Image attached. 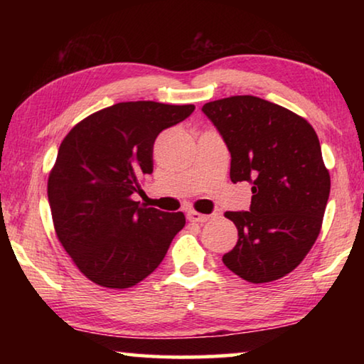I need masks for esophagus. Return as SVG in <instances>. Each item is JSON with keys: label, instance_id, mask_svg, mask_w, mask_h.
<instances>
[{"label": "esophagus", "instance_id": "1", "mask_svg": "<svg viewBox=\"0 0 364 364\" xmlns=\"http://www.w3.org/2000/svg\"><path fill=\"white\" fill-rule=\"evenodd\" d=\"M208 218H210V217H208V215L194 212V210H191V212L188 213V220L193 221V223H205V221H207Z\"/></svg>", "mask_w": 364, "mask_h": 364}]
</instances>
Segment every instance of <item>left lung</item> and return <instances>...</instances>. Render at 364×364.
I'll return each instance as SVG.
<instances>
[{"label":"left lung","instance_id":"obj_1","mask_svg":"<svg viewBox=\"0 0 364 364\" xmlns=\"http://www.w3.org/2000/svg\"><path fill=\"white\" fill-rule=\"evenodd\" d=\"M231 154L232 183L252 184L249 212H226L237 244L223 255L254 284L291 273L321 231L331 176L316 132L305 119L257 96H231L202 107Z\"/></svg>","mask_w":364,"mask_h":364}]
</instances>
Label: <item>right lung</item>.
Masks as SVG:
<instances>
[{"mask_svg": "<svg viewBox=\"0 0 364 364\" xmlns=\"http://www.w3.org/2000/svg\"><path fill=\"white\" fill-rule=\"evenodd\" d=\"M193 104L119 102L77 123L59 146L48 199L58 239L95 284L127 289L147 278L186 218L139 205L132 196L151 175L159 133L194 112Z\"/></svg>", "mask_w": 364, "mask_h": 364, "instance_id": "1", "label": "right lung"}]
</instances>
